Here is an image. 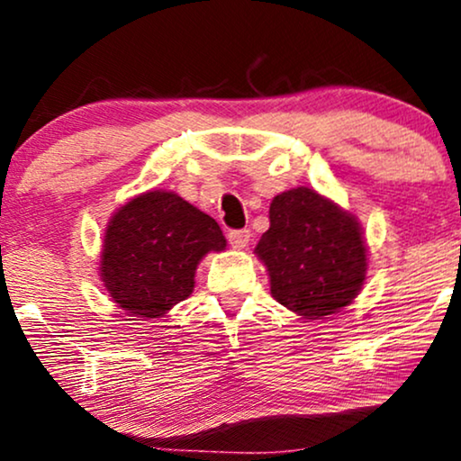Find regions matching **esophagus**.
Instances as JSON below:
<instances>
[{
    "instance_id": "34e87169",
    "label": "esophagus",
    "mask_w": 461,
    "mask_h": 461,
    "mask_svg": "<svg viewBox=\"0 0 461 461\" xmlns=\"http://www.w3.org/2000/svg\"><path fill=\"white\" fill-rule=\"evenodd\" d=\"M227 240L234 249H244L249 247L250 242V230H231L230 234H227Z\"/></svg>"
}]
</instances>
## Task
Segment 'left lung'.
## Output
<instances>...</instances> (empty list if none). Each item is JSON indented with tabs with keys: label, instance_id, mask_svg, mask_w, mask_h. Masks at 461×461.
<instances>
[{
	"label": "left lung",
	"instance_id": "left-lung-1",
	"mask_svg": "<svg viewBox=\"0 0 461 461\" xmlns=\"http://www.w3.org/2000/svg\"><path fill=\"white\" fill-rule=\"evenodd\" d=\"M255 250L266 263L276 302L308 321L346 308L363 288L366 249L360 227L314 189L276 195L269 230Z\"/></svg>",
	"mask_w": 461,
	"mask_h": 461
}]
</instances>
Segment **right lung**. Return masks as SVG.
<instances>
[{
  "label": "right lung",
  "mask_w": 461,
  "mask_h": 461,
  "mask_svg": "<svg viewBox=\"0 0 461 461\" xmlns=\"http://www.w3.org/2000/svg\"><path fill=\"white\" fill-rule=\"evenodd\" d=\"M217 221L173 192H147L109 221L101 278L128 316L159 318L194 291L195 267L223 250Z\"/></svg>",
  "instance_id": "right-lung-1"
}]
</instances>
